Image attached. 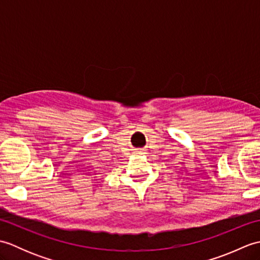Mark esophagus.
I'll return each mask as SVG.
<instances>
[{
	"label": "esophagus",
	"instance_id": "1",
	"mask_svg": "<svg viewBox=\"0 0 260 260\" xmlns=\"http://www.w3.org/2000/svg\"><path fill=\"white\" fill-rule=\"evenodd\" d=\"M137 151H139V153H142L144 150H142V148H139V150H137Z\"/></svg>",
	"mask_w": 260,
	"mask_h": 260
}]
</instances>
